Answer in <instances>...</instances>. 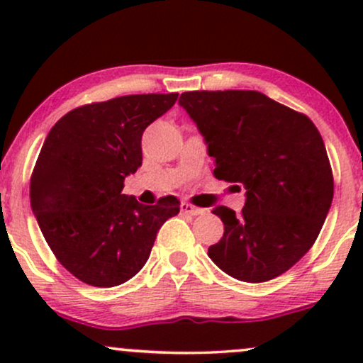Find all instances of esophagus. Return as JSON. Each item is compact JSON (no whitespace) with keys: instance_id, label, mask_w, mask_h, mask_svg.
<instances>
[{"instance_id":"1","label":"esophagus","mask_w":363,"mask_h":363,"mask_svg":"<svg viewBox=\"0 0 363 363\" xmlns=\"http://www.w3.org/2000/svg\"><path fill=\"white\" fill-rule=\"evenodd\" d=\"M181 211H182V213H184V215H191V216L205 213V210H203V208H198V206H194V205H189V203H181Z\"/></svg>"}]
</instances>
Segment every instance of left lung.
Wrapping results in <instances>:
<instances>
[{
	"label": "left lung",
	"instance_id": "left-lung-1",
	"mask_svg": "<svg viewBox=\"0 0 363 363\" xmlns=\"http://www.w3.org/2000/svg\"><path fill=\"white\" fill-rule=\"evenodd\" d=\"M179 104L205 136L215 177L245 189L240 215L213 208L223 237L208 256L240 281L280 277L312 247L331 208L335 184L318 128L256 90L184 91Z\"/></svg>",
	"mask_w": 363,
	"mask_h": 363
}]
</instances>
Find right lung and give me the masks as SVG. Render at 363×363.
<instances>
[{
	"label": "right lung",
	"mask_w": 363,
	"mask_h": 363,
	"mask_svg": "<svg viewBox=\"0 0 363 363\" xmlns=\"http://www.w3.org/2000/svg\"><path fill=\"white\" fill-rule=\"evenodd\" d=\"M179 94L124 95L69 111L45 138L30 177V205L56 259L91 286H116L147 262L157 232L179 213L165 196L145 206L123 194L141 165V136Z\"/></svg>",
	"instance_id": "add662e5"
}]
</instances>
